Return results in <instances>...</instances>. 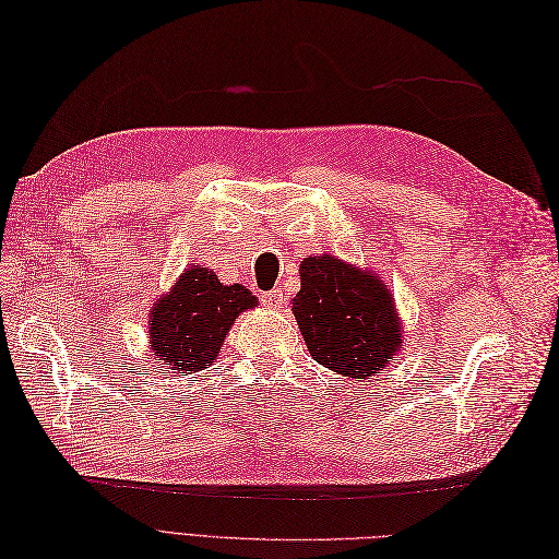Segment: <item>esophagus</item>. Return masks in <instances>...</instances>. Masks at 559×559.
<instances>
[{
  "mask_svg": "<svg viewBox=\"0 0 559 559\" xmlns=\"http://www.w3.org/2000/svg\"><path fill=\"white\" fill-rule=\"evenodd\" d=\"M261 300H263V306L265 308H282V302H284V294L280 292V289H273V292H267V294H263L261 296Z\"/></svg>",
  "mask_w": 559,
  "mask_h": 559,
  "instance_id": "obj_1",
  "label": "esophagus"
}]
</instances>
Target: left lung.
I'll use <instances>...</instances> for the list:
<instances>
[{"label": "left lung", "instance_id": "1", "mask_svg": "<svg viewBox=\"0 0 559 559\" xmlns=\"http://www.w3.org/2000/svg\"><path fill=\"white\" fill-rule=\"evenodd\" d=\"M292 310L312 359L337 376L364 382L401 347V321L386 284L329 253L300 263Z\"/></svg>", "mask_w": 559, "mask_h": 559}]
</instances>
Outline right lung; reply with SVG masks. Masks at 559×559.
Returning a JSON list of instances; mask_svg holds the SVG:
<instances>
[{
	"mask_svg": "<svg viewBox=\"0 0 559 559\" xmlns=\"http://www.w3.org/2000/svg\"><path fill=\"white\" fill-rule=\"evenodd\" d=\"M257 306V296L242 284L226 286L210 267H186L151 310V349L173 373H198L214 364L238 314Z\"/></svg>",
	"mask_w": 559,
	"mask_h": 559,
	"instance_id": "add662e5",
	"label": "right lung"
}]
</instances>
